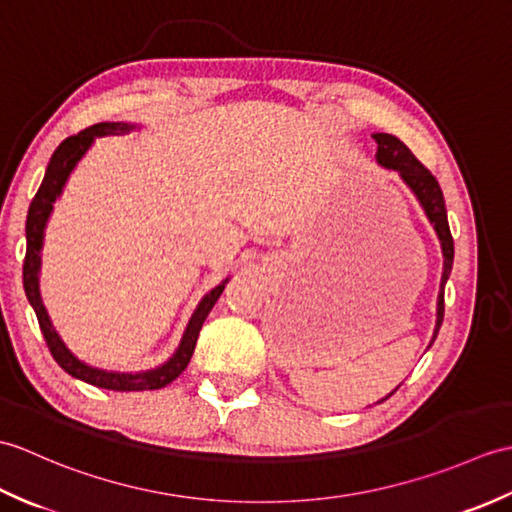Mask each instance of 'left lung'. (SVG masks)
I'll use <instances>...</instances> for the list:
<instances>
[{
  "mask_svg": "<svg viewBox=\"0 0 512 512\" xmlns=\"http://www.w3.org/2000/svg\"><path fill=\"white\" fill-rule=\"evenodd\" d=\"M376 140V162L380 167L385 169H394L400 180L407 184L409 191L416 195L418 204L422 206L424 215L431 222L433 231H436L438 239H440V248H442V279H440V292H438V308H436V328H433V336L431 343L436 341L438 330L444 319V286H447L451 268H453V237H451V228H449V220H447V206H444V195L438 180L431 176V171L420 165L418 158L411 154L409 147L402 143L400 138L391 136V134H374L372 136ZM398 389V387H396ZM394 389V391H396ZM391 391V394H394ZM389 394V396H391ZM389 396H385L383 400H387ZM378 400V402H383Z\"/></svg>",
  "mask_w": 512,
  "mask_h": 512,
  "instance_id": "left-lung-1",
  "label": "left lung"
}]
</instances>
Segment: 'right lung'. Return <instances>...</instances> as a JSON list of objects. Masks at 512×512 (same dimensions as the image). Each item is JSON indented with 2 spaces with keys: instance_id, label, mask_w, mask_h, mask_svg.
Here are the masks:
<instances>
[{
  "instance_id": "obj_1",
  "label": "right lung",
  "mask_w": 512,
  "mask_h": 512,
  "mask_svg": "<svg viewBox=\"0 0 512 512\" xmlns=\"http://www.w3.org/2000/svg\"><path fill=\"white\" fill-rule=\"evenodd\" d=\"M136 129H143L138 123H99L88 129H83L81 134L65 138L63 143L54 151L46 176H43L41 187L35 198L30 202L28 217H26V259H24V290L30 301L32 310L37 314L39 328L43 339L48 343V350L54 361L61 365L70 376L83 380V383L112 389V391H145V389H160L167 387L171 380H176L184 369H187L195 343H198V334L202 330L204 319L209 317L213 310L215 301L220 299L224 292V286L228 284V277L222 281L220 286H215L211 292L200 299L198 306H195L191 319L184 328L182 339L165 363L151 369H140V372H114V369H101L90 363L81 361L79 356H74L68 345L63 343L61 334L54 330V325L48 317V310L43 306L41 290H39V273H41V248H43V235H46V226L54 209V202L61 198L65 189V182L70 180V173L79 165L81 158L88 154V149L94 145L96 138L105 136H123L132 134Z\"/></svg>"
}]
</instances>
